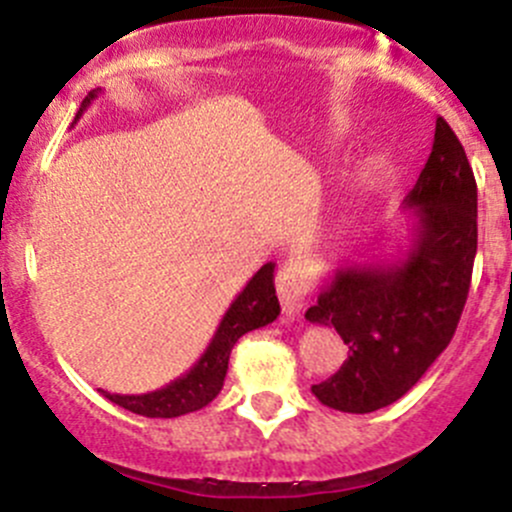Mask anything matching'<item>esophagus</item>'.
I'll list each match as a JSON object with an SVG mask.
<instances>
[{
	"label": "esophagus",
	"instance_id": "esophagus-1",
	"mask_svg": "<svg viewBox=\"0 0 512 512\" xmlns=\"http://www.w3.org/2000/svg\"><path fill=\"white\" fill-rule=\"evenodd\" d=\"M277 294H280L282 312H285L289 319H294L302 314L312 289H309V280L302 275V270L285 265L277 272Z\"/></svg>",
	"mask_w": 512,
	"mask_h": 512
}]
</instances>
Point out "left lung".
<instances>
[{
  "mask_svg": "<svg viewBox=\"0 0 512 512\" xmlns=\"http://www.w3.org/2000/svg\"><path fill=\"white\" fill-rule=\"evenodd\" d=\"M404 208L414 213L409 252L396 262H344L304 314L349 344L342 369L312 386L329 409L371 414L394 404L456 334L478 250V188L441 116Z\"/></svg>",
  "mask_w": 512,
  "mask_h": 512,
  "instance_id": "1",
  "label": "left lung"
}]
</instances>
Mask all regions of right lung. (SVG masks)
<instances>
[{
  "mask_svg": "<svg viewBox=\"0 0 512 512\" xmlns=\"http://www.w3.org/2000/svg\"><path fill=\"white\" fill-rule=\"evenodd\" d=\"M101 94V89L89 91V96L81 103L79 113H76L74 123L79 121L81 113L91 106V101ZM280 314V302L275 294V262H267L257 270V275L247 282L245 289L235 297L230 309L225 312L223 322H220L218 332L210 339L208 349L203 356L193 364L188 374L178 376L170 381L163 389L151 391V394H136V396H123V394H108L101 389L113 404L123 406V409L133 411L138 416L146 418H175L185 416L190 411H198L208 406L215 396L223 389V381L227 374V361H230V352L235 347L237 339L242 334L260 329L265 324L275 322Z\"/></svg>",
  "mask_w": 512,
  "mask_h": 512,
  "instance_id": "add662e5",
  "label": "right lung"
}]
</instances>
